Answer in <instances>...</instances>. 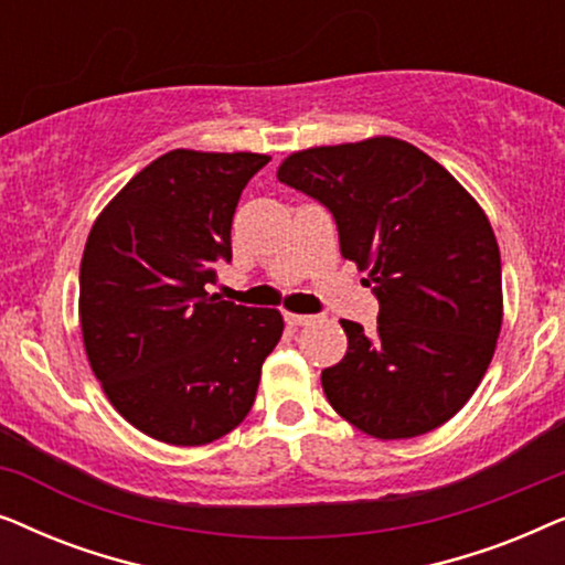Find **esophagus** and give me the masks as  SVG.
I'll use <instances>...</instances> for the list:
<instances>
[{
  "label": "esophagus",
  "mask_w": 565,
  "mask_h": 565,
  "mask_svg": "<svg viewBox=\"0 0 565 565\" xmlns=\"http://www.w3.org/2000/svg\"><path fill=\"white\" fill-rule=\"evenodd\" d=\"M316 319V316H308V313H285V321L290 323V327H308Z\"/></svg>",
  "instance_id": "esophagus-1"
}]
</instances>
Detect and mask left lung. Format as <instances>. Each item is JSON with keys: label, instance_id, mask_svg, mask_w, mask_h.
I'll list each match as a JSON object with an SVG mask.
<instances>
[{"label": "left lung", "instance_id": "8db88e82", "mask_svg": "<svg viewBox=\"0 0 565 565\" xmlns=\"http://www.w3.org/2000/svg\"><path fill=\"white\" fill-rule=\"evenodd\" d=\"M277 180L334 215L342 257L367 269L370 334L342 319L347 354L321 373L339 416L377 439L452 419L501 331V257L481 205L443 164L391 136L296 151Z\"/></svg>", "mask_w": 565, "mask_h": 565}]
</instances>
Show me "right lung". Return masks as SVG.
<instances>
[{"mask_svg": "<svg viewBox=\"0 0 565 565\" xmlns=\"http://www.w3.org/2000/svg\"><path fill=\"white\" fill-rule=\"evenodd\" d=\"M265 153L174 149L141 169L97 215L79 269L92 373L122 419L159 443L228 435L257 396L282 337L277 308L211 296L231 262V221Z\"/></svg>", "mask_w": 565, "mask_h": 565, "instance_id": "add662e5", "label": "right lung"}]
</instances>
